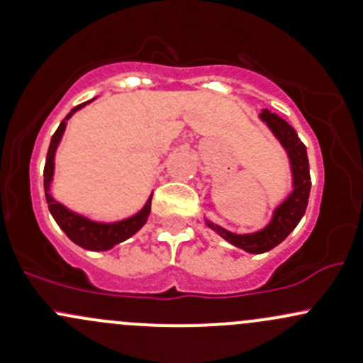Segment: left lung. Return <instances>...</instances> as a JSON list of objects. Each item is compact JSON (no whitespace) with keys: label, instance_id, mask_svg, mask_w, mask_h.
<instances>
[{"label":"left lung","instance_id":"8db88e82","mask_svg":"<svg viewBox=\"0 0 363 363\" xmlns=\"http://www.w3.org/2000/svg\"><path fill=\"white\" fill-rule=\"evenodd\" d=\"M259 118L268 124V128L274 131V135L279 138V142L282 143L284 149L287 150V154H289L294 190H292L291 196L284 201V204L275 209L270 225H268L267 228L261 230V232L247 233V235H237V233L227 232V230H223L221 227H218V225H213L208 221V227H211L214 232L220 233V235L223 237L225 240H228L230 244L237 245V247L244 249V251L247 252H255V255L274 249L275 245L282 242L292 230L296 228V225L299 223V220H301L303 214L306 211L308 197H310L311 189L310 164H308L306 147L305 143L299 140L294 128H292L286 119L274 114V112H270L268 108H263Z\"/></svg>","mask_w":363,"mask_h":363}]
</instances>
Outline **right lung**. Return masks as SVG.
<instances>
[{
	"mask_svg": "<svg viewBox=\"0 0 363 363\" xmlns=\"http://www.w3.org/2000/svg\"><path fill=\"white\" fill-rule=\"evenodd\" d=\"M88 102L76 105L65 119L62 121L60 126L57 128V131L52 136V142H50L48 154H46V162H45V196L46 202H48L50 213L53 214L58 227L65 232V235L72 240L74 244L81 245V247L89 249V251H107V249L114 247L116 244L123 242V240L130 239L133 233L138 232L143 225L147 223V218L150 214V202L152 196L147 201V204L143 206V209L140 213H136L135 216L128 218V220L119 221V223H96V221L88 220V218L79 216V214L69 211L67 208L57 202L55 199L50 196V183H52L53 177V157H55V150L58 142H60L62 135H64L65 124H67V119L71 118L76 111H79L81 107H84Z\"/></svg>",
	"mask_w": 363,
	"mask_h": 363,
	"instance_id": "obj_1",
	"label": "right lung"
}]
</instances>
